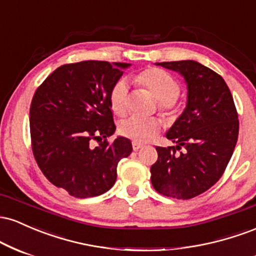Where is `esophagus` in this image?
<instances>
[{"label": "esophagus", "instance_id": "34e87169", "mask_svg": "<svg viewBox=\"0 0 256 256\" xmlns=\"http://www.w3.org/2000/svg\"><path fill=\"white\" fill-rule=\"evenodd\" d=\"M132 148H134V150H138V149L143 148V144L138 142H132Z\"/></svg>", "mask_w": 256, "mask_h": 256}]
</instances>
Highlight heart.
<instances>
[{"label": "heart", "instance_id": "obj_1", "mask_svg": "<svg viewBox=\"0 0 256 256\" xmlns=\"http://www.w3.org/2000/svg\"><path fill=\"white\" fill-rule=\"evenodd\" d=\"M138 85L143 86L158 100V110L167 116H172L177 110V96L180 91L179 83L170 73L158 67H149L134 77ZM128 82L122 78L114 84L110 94V108L116 116H124L128 110ZM162 122L156 116L142 118L132 116L122 120L119 132L134 142H146L160 131Z\"/></svg>", "mask_w": 256, "mask_h": 256}]
</instances>
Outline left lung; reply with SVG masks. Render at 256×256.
Listing matches in <instances>:
<instances>
[{"instance_id":"1","label":"left lung","mask_w":256,"mask_h":256,"mask_svg":"<svg viewBox=\"0 0 256 256\" xmlns=\"http://www.w3.org/2000/svg\"><path fill=\"white\" fill-rule=\"evenodd\" d=\"M156 64L184 77L188 101L166 134L177 146H156L152 184L161 195L189 200L213 186L224 173L238 138V116L218 73L194 60Z\"/></svg>"}]
</instances>
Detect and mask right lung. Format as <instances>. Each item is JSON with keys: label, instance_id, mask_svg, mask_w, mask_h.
I'll use <instances>...</instances> for the list:
<instances>
[{"label": "right lung", "instance_id": "1", "mask_svg": "<svg viewBox=\"0 0 256 256\" xmlns=\"http://www.w3.org/2000/svg\"><path fill=\"white\" fill-rule=\"evenodd\" d=\"M130 64L82 61L62 64L36 90L30 108L32 152L55 186L78 198L110 189L116 167L132 152L131 140L116 132L110 94ZM91 140L99 146L92 147Z\"/></svg>", "mask_w": 256, "mask_h": 256}]
</instances>
